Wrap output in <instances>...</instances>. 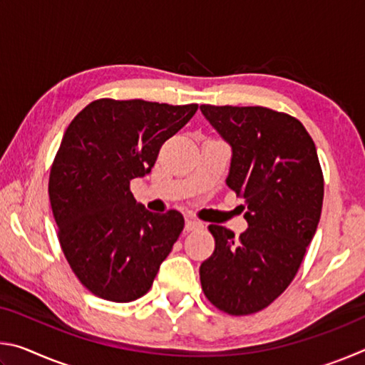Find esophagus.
Listing matches in <instances>:
<instances>
[{
	"instance_id": "1",
	"label": "esophagus",
	"mask_w": 365,
	"mask_h": 365,
	"mask_svg": "<svg viewBox=\"0 0 365 365\" xmlns=\"http://www.w3.org/2000/svg\"><path fill=\"white\" fill-rule=\"evenodd\" d=\"M200 228H202V222H200L197 219L187 217V220H185V230H187V232L200 230Z\"/></svg>"
}]
</instances>
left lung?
<instances>
[{
	"mask_svg": "<svg viewBox=\"0 0 365 365\" xmlns=\"http://www.w3.org/2000/svg\"><path fill=\"white\" fill-rule=\"evenodd\" d=\"M232 148L227 185L245 200L248 228L209 225L215 250L200 267L206 298L232 316L267 307L294 279L324 201L317 150L294 117L261 106L200 108Z\"/></svg>",
	"mask_w": 365,
	"mask_h": 365,
	"instance_id": "left-lung-1",
	"label": "left lung"
}]
</instances>
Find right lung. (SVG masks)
<instances>
[{
	"label": "right lung",
	"instance_id": "add662e5",
	"mask_svg": "<svg viewBox=\"0 0 365 365\" xmlns=\"http://www.w3.org/2000/svg\"><path fill=\"white\" fill-rule=\"evenodd\" d=\"M196 109L96 100L67 127L49 174V201L67 262L100 298L130 302L146 294L180 237L183 215L150 212L133 197L130 180L150 174L160 146Z\"/></svg>",
	"mask_w": 365,
	"mask_h": 365
}]
</instances>
